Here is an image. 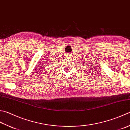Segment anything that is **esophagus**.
I'll use <instances>...</instances> for the list:
<instances>
[{"mask_svg":"<svg viewBox=\"0 0 130 130\" xmlns=\"http://www.w3.org/2000/svg\"><path fill=\"white\" fill-rule=\"evenodd\" d=\"M71 53H67V57H71Z\"/></svg>","mask_w":130,"mask_h":130,"instance_id":"obj_1","label":"esophagus"}]
</instances>
